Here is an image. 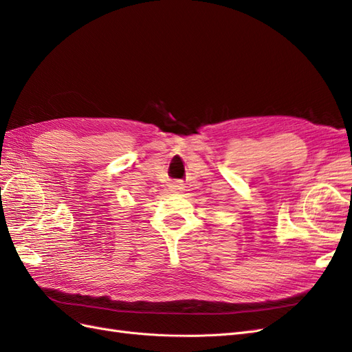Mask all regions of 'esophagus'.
Masks as SVG:
<instances>
[{
	"instance_id": "obj_1",
	"label": "esophagus",
	"mask_w": 352,
	"mask_h": 352,
	"mask_svg": "<svg viewBox=\"0 0 352 352\" xmlns=\"http://www.w3.org/2000/svg\"><path fill=\"white\" fill-rule=\"evenodd\" d=\"M170 190H172V192H182L184 186L180 184H172V185H170Z\"/></svg>"
}]
</instances>
